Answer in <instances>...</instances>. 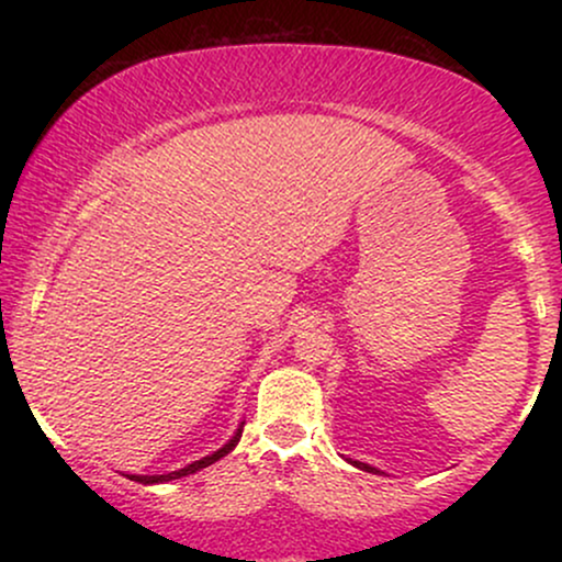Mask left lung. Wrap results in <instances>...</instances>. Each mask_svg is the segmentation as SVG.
<instances>
[{"label": "left lung", "instance_id": "obj_1", "mask_svg": "<svg viewBox=\"0 0 562 562\" xmlns=\"http://www.w3.org/2000/svg\"><path fill=\"white\" fill-rule=\"evenodd\" d=\"M353 465H357L359 470H367V473H380L378 468H372V465H364V462H357V460H353Z\"/></svg>", "mask_w": 562, "mask_h": 562}]
</instances>
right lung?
<instances>
[{"label":"right lung","instance_id":"right-lung-1","mask_svg":"<svg viewBox=\"0 0 562 562\" xmlns=\"http://www.w3.org/2000/svg\"><path fill=\"white\" fill-rule=\"evenodd\" d=\"M240 436H243V425H240V428L235 430V436H232L229 441L224 443L222 449H216L214 454L203 457V460L192 462V465H187V468H182V470H173V473H166V475H128V479H132V481H137V483H164V481H173V479H184V475H192V473H198L200 468H209V465H214L216 460H222V457H227L229 451L237 447V441H240Z\"/></svg>","mask_w":562,"mask_h":562}]
</instances>
